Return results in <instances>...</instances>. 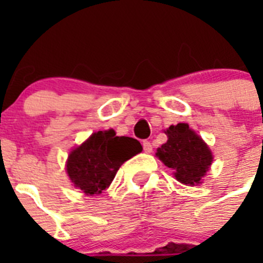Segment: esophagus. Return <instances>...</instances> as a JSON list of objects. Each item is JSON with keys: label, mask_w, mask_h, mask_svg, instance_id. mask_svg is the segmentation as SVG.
<instances>
[{"label": "esophagus", "mask_w": 263, "mask_h": 263, "mask_svg": "<svg viewBox=\"0 0 263 263\" xmlns=\"http://www.w3.org/2000/svg\"><path fill=\"white\" fill-rule=\"evenodd\" d=\"M143 146V150H145V153H152L153 152V145L150 141H143L142 143Z\"/></svg>", "instance_id": "1"}]
</instances>
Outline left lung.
Masks as SVG:
<instances>
[{
  "mask_svg": "<svg viewBox=\"0 0 263 263\" xmlns=\"http://www.w3.org/2000/svg\"><path fill=\"white\" fill-rule=\"evenodd\" d=\"M167 142L157 150L159 158L180 183L197 184L212 163V153L203 139L187 124L171 125L166 130Z\"/></svg>",
  "mask_w": 263,
  "mask_h": 263,
  "instance_id": "8db88e82",
  "label": "left lung"
}]
</instances>
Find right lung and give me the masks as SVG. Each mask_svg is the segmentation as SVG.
<instances>
[{"instance_id":"1","label":"right lung","mask_w":263,"mask_h":263,"mask_svg":"<svg viewBox=\"0 0 263 263\" xmlns=\"http://www.w3.org/2000/svg\"><path fill=\"white\" fill-rule=\"evenodd\" d=\"M142 152L130 137H117L115 130L93 133L69 154L67 173L72 183L87 195L101 194L124 162Z\"/></svg>"}]
</instances>
